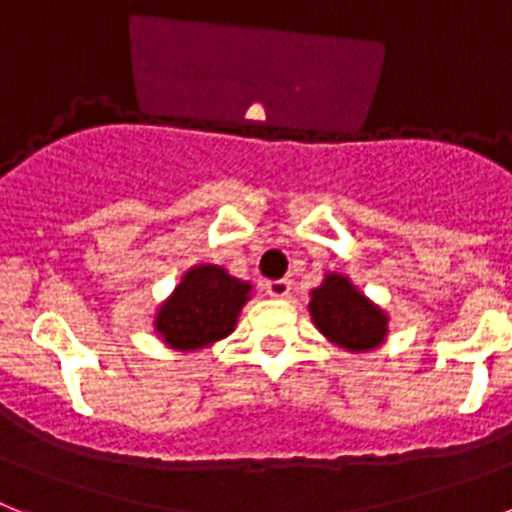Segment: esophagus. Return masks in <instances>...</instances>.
<instances>
[{"label": "esophagus", "mask_w": 512, "mask_h": 512, "mask_svg": "<svg viewBox=\"0 0 512 512\" xmlns=\"http://www.w3.org/2000/svg\"><path fill=\"white\" fill-rule=\"evenodd\" d=\"M265 291L276 299H283V296L291 294V281L289 278H278V281H265Z\"/></svg>", "instance_id": "34e87169"}]
</instances>
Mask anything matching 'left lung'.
<instances>
[{
    "label": "left lung",
    "mask_w": 512,
    "mask_h": 512,
    "mask_svg": "<svg viewBox=\"0 0 512 512\" xmlns=\"http://www.w3.org/2000/svg\"><path fill=\"white\" fill-rule=\"evenodd\" d=\"M309 315L322 336L349 351H372L388 336V315L346 276L330 273L312 291Z\"/></svg>",
    "instance_id": "left-lung-1"
}]
</instances>
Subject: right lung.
<instances>
[{
    "mask_svg": "<svg viewBox=\"0 0 512 512\" xmlns=\"http://www.w3.org/2000/svg\"><path fill=\"white\" fill-rule=\"evenodd\" d=\"M249 283L229 276L218 265L187 270L174 294L158 307L156 330L176 351H197L234 330L249 299Z\"/></svg>",
    "mask_w": 512,
    "mask_h": 512,
    "instance_id": "add662e5",
    "label": "right lung"
}]
</instances>
